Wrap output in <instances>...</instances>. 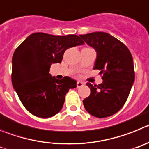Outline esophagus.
I'll return each instance as SVG.
<instances>
[{
    "label": "esophagus",
    "mask_w": 149,
    "mask_h": 149,
    "mask_svg": "<svg viewBox=\"0 0 149 149\" xmlns=\"http://www.w3.org/2000/svg\"><path fill=\"white\" fill-rule=\"evenodd\" d=\"M83 85H84V83L81 82V81H77V83H76V86H77V88H81Z\"/></svg>",
    "instance_id": "1"
}]
</instances>
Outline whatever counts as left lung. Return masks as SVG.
Instances as JSON below:
<instances>
[{
  "label": "left lung",
  "mask_w": 149,
  "mask_h": 149,
  "mask_svg": "<svg viewBox=\"0 0 149 149\" xmlns=\"http://www.w3.org/2000/svg\"><path fill=\"white\" fill-rule=\"evenodd\" d=\"M79 36L96 49L93 69L103 74L102 84L87 83L91 94L83 104L90 114L108 117L120 111L128 99L135 78L133 58L128 47L108 33L95 32Z\"/></svg>",
  "instance_id": "8db88e82"
}]
</instances>
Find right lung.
<instances>
[{
  "label": "right lung",
  "mask_w": 149,
  "mask_h": 149,
  "mask_svg": "<svg viewBox=\"0 0 149 149\" xmlns=\"http://www.w3.org/2000/svg\"><path fill=\"white\" fill-rule=\"evenodd\" d=\"M84 41L76 35L53 36L36 33L16 48L13 56L12 82L23 105L29 113L41 118L58 113L65 95L76 81L68 76L59 80L52 77L49 68L61 63L68 48Z\"/></svg>",
  "instance_id": "1"
}]
</instances>
